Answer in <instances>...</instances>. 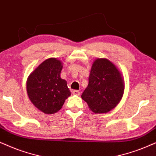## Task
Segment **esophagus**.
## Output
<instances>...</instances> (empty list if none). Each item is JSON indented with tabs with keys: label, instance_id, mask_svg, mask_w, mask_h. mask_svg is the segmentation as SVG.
<instances>
[{
	"label": "esophagus",
	"instance_id": "34e87169",
	"mask_svg": "<svg viewBox=\"0 0 156 156\" xmlns=\"http://www.w3.org/2000/svg\"><path fill=\"white\" fill-rule=\"evenodd\" d=\"M73 94L76 96H80V92L79 90H73Z\"/></svg>",
	"mask_w": 156,
	"mask_h": 156
}]
</instances>
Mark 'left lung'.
<instances>
[{
  "label": "left lung",
  "instance_id": "8db88e82",
  "mask_svg": "<svg viewBox=\"0 0 156 156\" xmlns=\"http://www.w3.org/2000/svg\"><path fill=\"white\" fill-rule=\"evenodd\" d=\"M125 83L122 73L111 61L98 58L94 61L88 78V85L81 98L95 114L111 111L123 96Z\"/></svg>",
  "mask_w": 156,
  "mask_h": 156
}]
</instances>
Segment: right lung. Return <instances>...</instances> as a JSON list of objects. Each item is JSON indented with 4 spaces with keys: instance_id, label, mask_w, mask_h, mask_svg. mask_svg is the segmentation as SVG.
I'll return each mask as SVG.
<instances>
[{
    "instance_id": "obj_1",
    "label": "right lung",
    "mask_w": 156,
    "mask_h": 156,
    "mask_svg": "<svg viewBox=\"0 0 156 156\" xmlns=\"http://www.w3.org/2000/svg\"><path fill=\"white\" fill-rule=\"evenodd\" d=\"M62 63L57 58L42 62L29 75L27 82L28 96L34 105L44 114L58 112L70 96L66 80L60 78Z\"/></svg>"
}]
</instances>
